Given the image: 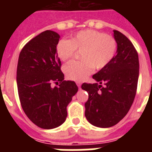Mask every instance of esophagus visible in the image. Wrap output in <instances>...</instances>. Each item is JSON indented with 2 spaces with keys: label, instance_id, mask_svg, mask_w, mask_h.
I'll use <instances>...</instances> for the list:
<instances>
[{
  "label": "esophagus",
  "instance_id": "34e87169",
  "mask_svg": "<svg viewBox=\"0 0 152 152\" xmlns=\"http://www.w3.org/2000/svg\"><path fill=\"white\" fill-rule=\"evenodd\" d=\"M76 85H77V86H78V87H79V88H80V86H81V83H80V82H77V83H76Z\"/></svg>",
  "mask_w": 152,
  "mask_h": 152
}]
</instances>
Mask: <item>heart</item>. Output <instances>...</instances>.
<instances>
[{
	"instance_id": "obj_1",
	"label": "heart",
	"mask_w": 152,
	"mask_h": 152,
	"mask_svg": "<svg viewBox=\"0 0 152 152\" xmlns=\"http://www.w3.org/2000/svg\"><path fill=\"white\" fill-rule=\"evenodd\" d=\"M118 49L116 39L111 35L94 30L79 31L71 40L61 39L57 44V54L62 61L71 59L77 50H82V61H72L64 66V72L69 80L83 81L93 68L100 70L108 65L115 57Z\"/></svg>"
}]
</instances>
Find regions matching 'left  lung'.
I'll use <instances>...</instances> for the list:
<instances>
[{
	"label": "left lung",
	"instance_id": "obj_1",
	"mask_svg": "<svg viewBox=\"0 0 152 152\" xmlns=\"http://www.w3.org/2000/svg\"><path fill=\"white\" fill-rule=\"evenodd\" d=\"M113 37L118 43L115 57L92 76L96 83H84L81 86L88 93L85 117L96 127L109 128L118 124L129 112L137 93L139 78L137 51L120 31L114 30Z\"/></svg>",
	"mask_w": 152,
	"mask_h": 152
}]
</instances>
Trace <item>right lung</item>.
Instances as JSON below:
<instances>
[{"label":"right lung","mask_w":152,"mask_h":152,"mask_svg":"<svg viewBox=\"0 0 152 152\" xmlns=\"http://www.w3.org/2000/svg\"><path fill=\"white\" fill-rule=\"evenodd\" d=\"M60 35L45 31L27 42L19 56L16 72L18 94L27 118L37 126L51 129L66 120L67 106L78 87L64 80L56 47ZM53 83L59 85L52 87Z\"/></svg>","instance_id":"add662e5"}]
</instances>
